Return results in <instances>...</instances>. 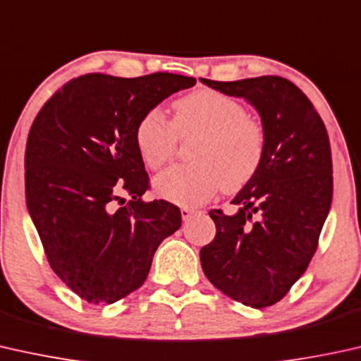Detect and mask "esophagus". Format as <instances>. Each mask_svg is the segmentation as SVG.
Segmentation results:
<instances>
[{
	"instance_id": "1",
	"label": "esophagus",
	"mask_w": 361,
	"mask_h": 361,
	"mask_svg": "<svg viewBox=\"0 0 361 361\" xmlns=\"http://www.w3.org/2000/svg\"><path fill=\"white\" fill-rule=\"evenodd\" d=\"M195 210H192V208H180V215H182V219L184 221H187V219H190L193 215H195Z\"/></svg>"
}]
</instances>
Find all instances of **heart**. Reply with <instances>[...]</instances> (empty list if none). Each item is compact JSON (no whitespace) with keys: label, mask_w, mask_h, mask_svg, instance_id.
I'll return each instance as SVG.
<instances>
[{"label":"heart","mask_w":361,"mask_h":361,"mask_svg":"<svg viewBox=\"0 0 361 361\" xmlns=\"http://www.w3.org/2000/svg\"><path fill=\"white\" fill-rule=\"evenodd\" d=\"M189 135H198L190 153L195 163L174 166L154 179L158 195L176 205L197 207L221 187L239 190L262 163L264 128L238 101L213 90H198L176 101L172 123L153 109L135 130L140 156L149 169L163 168L174 154L177 137Z\"/></svg>","instance_id":"b5f03b06"}]
</instances>
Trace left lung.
Segmentation results:
<instances>
[{
	"label": "left lung",
	"mask_w": 361,
	"mask_h": 361,
	"mask_svg": "<svg viewBox=\"0 0 361 361\" xmlns=\"http://www.w3.org/2000/svg\"><path fill=\"white\" fill-rule=\"evenodd\" d=\"M200 81L244 99L262 122L260 168L231 200L233 215L210 212L216 236L200 250L203 274L219 291L260 310L288 293L316 252L332 203L327 130L310 99L285 78Z\"/></svg>",
	"instance_id": "1"
}]
</instances>
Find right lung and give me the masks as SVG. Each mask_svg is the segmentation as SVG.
Listing matches in <instances>:
<instances>
[{"instance_id":"1","label":"right lung","mask_w":361,"mask_h":361,"mask_svg":"<svg viewBox=\"0 0 361 361\" xmlns=\"http://www.w3.org/2000/svg\"><path fill=\"white\" fill-rule=\"evenodd\" d=\"M195 82L172 73H92L63 86L30 127L29 215L50 267L87 302L111 305L140 288L158 245L180 228L176 205L143 200L149 185L135 130L146 112Z\"/></svg>"}]
</instances>
